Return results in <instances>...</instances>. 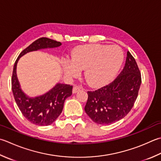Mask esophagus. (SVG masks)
I'll return each instance as SVG.
<instances>
[{"label":"esophagus","instance_id":"34e87169","mask_svg":"<svg viewBox=\"0 0 161 161\" xmlns=\"http://www.w3.org/2000/svg\"><path fill=\"white\" fill-rule=\"evenodd\" d=\"M81 89H82V88H81V87L76 86V85H75V86H73V89H72V93H76L77 92H78L79 91H80Z\"/></svg>","mask_w":161,"mask_h":161}]
</instances>
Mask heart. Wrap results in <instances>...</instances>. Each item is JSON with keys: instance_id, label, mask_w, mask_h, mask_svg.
<instances>
[{"instance_id": "b5f03b06", "label": "heart", "mask_w": 161, "mask_h": 161, "mask_svg": "<svg viewBox=\"0 0 161 161\" xmlns=\"http://www.w3.org/2000/svg\"><path fill=\"white\" fill-rule=\"evenodd\" d=\"M124 61V52L117 45H87L78 47L72 53V61L63 65L65 73L76 77L84 70L86 83L93 87L108 84L117 73Z\"/></svg>"}]
</instances>
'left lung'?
<instances>
[{
  "label": "left lung",
  "mask_w": 161,
  "mask_h": 161,
  "mask_svg": "<svg viewBox=\"0 0 161 161\" xmlns=\"http://www.w3.org/2000/svg\"><path fill=\"white\" fill-rule=\"evenodd\" d=\"M141 82L139 68L128 52L124 68L112 82L94 91H87L85 112L98 124L108 125L119 121L133 108Z\"/></svg>",
  "instance_id": "1"
}]
</instances>
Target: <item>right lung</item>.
<instances>
[{
	"mask_svg": "<svg viewBox=\"0 0 161 161\" xmlns=\"http://www.w3.org/2000/svg\"><path fill=\"white\" fill-rule=\"evenodd\" d=\"M61 43L47 37H41L22 51L14 63L12 76V90L16 103L27 120L38 125L52 124L62 112L65 99L72 93V86L58 83L42 96L30 97L21 89L17 77V65L19 59L26 53L37 50L54 48Z\"/></svg>",
	"mask_w": 161,
	"mask_h": 161,
	"instance_id": "1",
	"label": "right lung"
}]
</instances>
